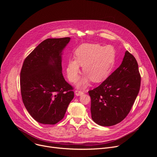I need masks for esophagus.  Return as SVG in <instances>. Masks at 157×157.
<instances>
[{
    "label": "esophagus",
    "mask_w": 157,
    "mask_h": 157,
    "mask_svg": "<svg viewBox=\"0 0 157 157\" xmlns=\"http://www.w3.org/2000/svg\"><path fill=\"white\" fill-rule=\"evenodd\" d=\"M83 94H84L83 91H81V90H75V94H76V95H77V96H79V95H83Z\"/></svg>",
    "instance_id": "esophagus-1"
}]
</instances>
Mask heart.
I'll use <instances>...</instances> for the list:
<instances>
[{"label": "heart", "instance_id": "b5f03b06", "mask_svg": "<svg viewBox=\"0 0 157 157\" xmlns=\"http://www.w3.org/2000/svg\"><path fill=\"white\" fill-rule=\"evenodd\" d=\"M74 56L75 59H69L67 62V77L71 82H76L79 78L80 65L83 66L85 75L77 86L84 88L91 80L94 83H100L109 76L114 65L115 51L112 45L83 44L75 51Z\"/></svg>", "mask_w": 157, "mask_h": 157}]
</instances>
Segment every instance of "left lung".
<instances>
[{"label": "left lung", "mask_w": 157, "mask_h": 157, "mask_svg": "<svg viewBox=\"0 0 157 157\" xmlns=\"http://www.w3.org/2000/svg\"><path fill=\"white\" fill-rule=\"evenodd\" d=\"M140 80L137 60L126 51L117 69L99 86L88 91L92 120L103 126L119 123L131 110Z\"/></svg>", "instance_id": "left-lung-1"}]
</instances>
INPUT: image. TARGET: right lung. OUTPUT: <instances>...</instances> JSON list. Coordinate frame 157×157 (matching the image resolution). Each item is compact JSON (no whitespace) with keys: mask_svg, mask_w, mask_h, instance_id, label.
I'll use <instances>...</instances> for the list:
<instances>
[{"mask_svg":"<svg viewBox=\"0 0 157 157\" xmlns=\"http://www.w3.org/2000/svg\"><path fill=\"white\" fill-rule=\"evenodd\" d=\"M71 38H48L25 59L20 72L23 103L31 117L44 124L62 120L74 98L73 87L62 74V54Z\"/></svg>","mask_w":157,"mask_h":157,"instance_id":"obj_1","label":"right lung"}]
</instances>
